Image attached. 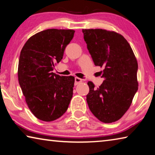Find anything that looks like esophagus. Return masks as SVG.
Returning <instances> with one entry per match:
<instances>
[{
	"mask_svg": "<svg viewBox=\"0 0 155 155\" xmlns=\"http://www.w3.org/2000/svg\"><path fill=\"white\" fill-rule=\"evenodd\" d=\"M74 81H75L74 85H78V84H79L80 83L82 82V79H81V78H80L75 77V78H74Z\"/></svg>",
	"mask_w": 155,
	"mask_h": 155,
	"instance_id": "obj_1",
	"label": "esophagus"
}]
</instances>
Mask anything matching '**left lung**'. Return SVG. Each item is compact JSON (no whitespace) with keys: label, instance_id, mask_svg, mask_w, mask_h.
I'll return each instance as SVG.
<instances>
[{"label":"left lung","instance_id":"1","mask_svg":"<svg viewBox=\"0 0 155 155\" xmlns=\"http://www.w3.org/2000/svg\"><path fill=\"white\" fill-rule=\"evenodd\" d=\"M84 40L95 65L103 67L104 80L98 88L91 81L87 104L100 121L120 120L138 90V64L130 44L122 35L104 29H83Z\"/></svg>","mask_w":155,"mask_h":155}]
</instances>
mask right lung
Instances as JSON below:
<instances>
[{"mask_svg": "<svg viewBox=\"0 0 155 155\" xmlns=\"http://www.w3.org/2000/svg\"><path fill=\"white\" fill-rule=\"evenodd\" d=\"M71 29L51 28L28 39L20 52L18 81L25 101L39 120L51 122L65 114L73 95L74 77L52 72L74 37Z\"/></svg>", "mask_w": 155, "mask_h": 155, "instance_id": "add662e5", "label": "right lung"}]
</instances>
